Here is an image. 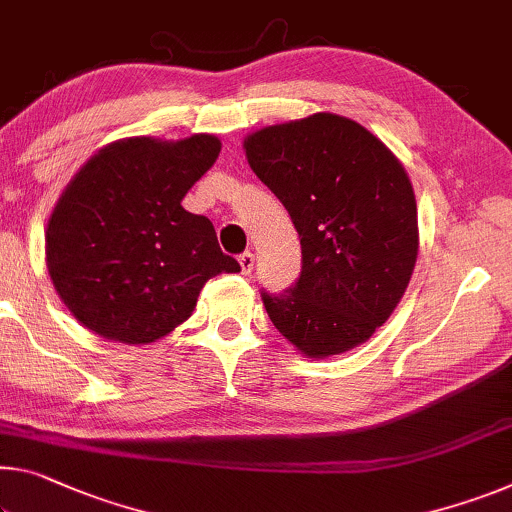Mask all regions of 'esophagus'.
<instances>
[{
  "mask_svg": "<svg viewBox=\"0 0 512 512\" xmlns=\"http://www.w3.org/2000/svg\"><path fill=\"white\" fill-rule=\"evenodd\" d=\"M239 264H241V273L243 275H250V273H253V269H255V255L248 253V250H246V253L239 255Z\"/></svg>",
  "mask_w": 512,
  "mask_h": 512,
  "instance_id": "obj_1",
  "label": "esophagus"
}]
</instances>
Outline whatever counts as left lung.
Here are the masks:
<instances>
[{
  "instance_id": "left-lung-1",
  "label": "left lung",
  "mask_w": 512,
  "mask_h": 512,
  "mask_svg": "<svg viewBox=\"0 0 512 512\" xmlns=\"http://www.w3.org/2000/svg\"><path fill=\"white\" fill-rule=\"evenodd\" d=\"M243 150L285 205L303 253L294 287L262 291L273 326L310 358L367 342L399 305L417 262V202L401 161L335 113L259 129Z\"/></svg>"
}]
</instances>
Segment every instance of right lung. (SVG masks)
Wrapping results in <instances>:
<instances>
[{
  "instance_id": "obj_1",
  "label": "right lung",
  "mask_w": 512,
  "mask_h": 512,
  "mask_svg": "<svg viewBox=\"0 0 512 512\" xmlns=\"http://www.w3.org/2000/svg\"><path fill=\"white\" fill-rule=\"evenodd\" d=\"M221 152L212 134L134 136L97 150L61 193L45 232L47 271L95 335L150 344L189 319L200 289L241 271L207 216L182 198Z\"/></svg>"
}]
</instances>
